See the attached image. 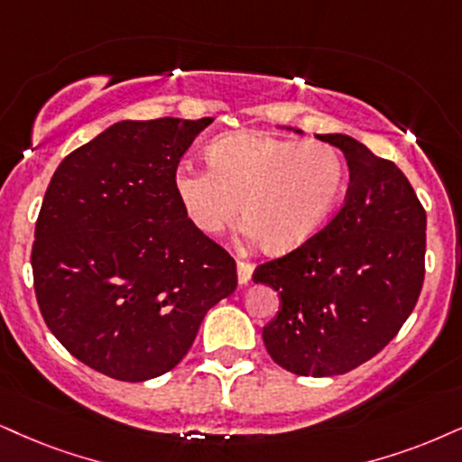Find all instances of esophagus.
Masks as SVG:
<instances>
[{"instance_id": "esophagus-1", "label": "esophagus", "mask_w": 462, "mask_h": 462, "mask_svg": "<svg viewBox=\"0 0 462 462\" xmlns=\"http://www.w3.org/2000/svg\"><path fill=\"white\" fill-rule=\"evenodd\" d=\"M254 265L248 263V261H237V281L240 284H248L250 278H253Z\"/></svg>"}]
</instances>
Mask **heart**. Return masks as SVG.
I'll return each instance as SVG.
<instances>
[{
	"instance_id": "b5f03b06",
	"label": "heart",
	"mask_w": 462,
	"mask_h": 462,
	"mask_svg": "<svg viewBox=\"0 0 462 462\" xmlns=\"http://www.w3.org/2000/svg\"><path fill=\"white\" fill-rule=\"evenodd\" d=\"M209 167L181 164L175 192L188 220L218 236L240 214L267 250L284 253L310 240L346 184L345 158L323 141L236 133L208 147Z\"/></svg>"
}]
</instances>
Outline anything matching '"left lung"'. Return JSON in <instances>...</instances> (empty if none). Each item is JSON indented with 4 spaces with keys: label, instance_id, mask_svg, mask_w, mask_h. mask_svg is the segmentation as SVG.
Listing matches in <instances>:
<instances>
[{
    "label": "left lung",
    "instance_id": "1",
    "mask_svg": "<svg viewBox=\"0 0 462 462\" xmlns=\"http://www.w3.org/2000/svg\"><path fill=\"white\" fill-rule=\"evenodd\" d=\"M319 139L345 153V201L310 240L253 274L281 295L265 349L301 377L345 374L377 356L424 282L426 212L405 173L346 134Z\"/></svg>",
    "mask_w": 462,
    "mask_h": 462
}]
</instances>
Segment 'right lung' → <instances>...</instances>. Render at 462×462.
Instances as JSON below:
<instances>
[{"label": "right lung", "mask_w": 462, "mask_h": 462, "mask_svg": "<svg viewBox=\"0 0 462 462\" xmlns=\"http://www.w3.org/2000/svg\"><path fill=\"white\" fill-rule=\"evenodd\" d=\"M214 119L117 122L61 161L36 220L44 323L77 360L139 383L186 356L236 261L188 220L178 164Z\"/></svg>", "instance_id": "obj_1"}]
</instances>
